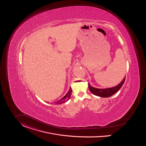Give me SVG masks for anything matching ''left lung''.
Instances as JSON below:
<instances>
[{"instance_id": "8db88e82", "label": "left lung", "mask_w": 146, "mask_h": 146, "mask_svg": "<svg viewBox=\"0 0 146 146\" xmlns=\"http://www.w3.org/2000/svg\"><path fill=\"white\" fill-rule=\"evenodd\" d=\"M125 78H124L122 81L116 86L112 88H97L92 87L88 83V88L90 91L95 95L101 97H109L114 94H115L121 88L123 85Z\"/></svg>"}]
</instances>
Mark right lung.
Returning <instances> with one entry per match:
<instances>
[{
  "mask_svg": "<svg viewBox=\"0 0 146 146\" xmlns=\"http://www.w3.org/2000/svg\"><path fill=\"white\" fill-rule=\"evenodd\" d=\"M71 93H72V89H71V88L70 87L68 92V93L64 97L61 98V99H60L58 101H57L56 102H54V105H60V104H62L65 103L66 102H67L68 100L70 98L71 95Z\"/></svg>",
  "mask_w": 146,
  "mask_h": 146,
  "instance_id": "add662e5",
  "label": "right lung"
}]
</instances>
